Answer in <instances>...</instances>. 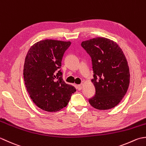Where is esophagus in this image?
<instances>
[{
	"instance_id": "34e87169",
	"label": "esophagus",
	"mask_w": 146,
	"mask_h": 146,
	"mask_svg": "<svg viewBox=\"0 0 146 146\" xmlns=\"http://www.w3.org/2000/svg\"><path fill=\"white\" fill-rule=\"evenodd\" d=\"M82 86H83V84H81L77 85V90H81L82 88Z\"/></svg>"
}]
</instances>
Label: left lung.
<instances>
[{"mask_svg":"<svg viewBox=\"0 0 146 146\" xmlns=\"http://www.w3.org/2000/svg\"><path fill=\"white\" fill-rule=\"evenodd\" d=\"M81 46L91 56L95 96L89 100L100 110L114 108L123 99L130 83V71L125 56L118 44L108 38L98 37L82 41Z\"/></svg>","mask_w":146,"mask_h":146,"instance_id":"1","label":"left lung"}]
</instances>
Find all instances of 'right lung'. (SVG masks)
I'll return each instance as SVG.
<instances>
[{
	"instance_id": "1",
	"label": "right lung",
	"mask_w": 146,
	"mask_h": 146,
	"mask_svg": "<svg viewBox=\"0 0 146 146\" xmlns=\"http://www.w3.org/2000/svg\"><path fill=\"white\" fill-rule=\"evenodd\" d=\"M70 44V41L41 40L31 46L26 56L23 75L26 90L33 103L43 110H60L76 91L65 82L59 69Z\"/></svg>"
}]
</instances>
